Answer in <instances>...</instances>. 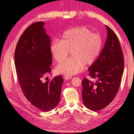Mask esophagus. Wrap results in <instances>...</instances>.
Returning a JSON list of instances; mask_svg holds the SVG:
<instances>
[{"mask_svg":"<svg viewBox=\"0 0 134 134\" xmlns=\"http://www.w3.org/2000/svg\"><path fill=\"white\" fill-rule=\"evenodd\" d=\"M71 78H72V76H69V75H66L64 76V79H66V80H68V79H70Z\"/></svg>","mask_w":134,"mask_h":134,"instance_id":"esophagus-1","label":"esophagus"}]
</instances>
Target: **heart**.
<instances>
[{"instance_id": "1", "label": "heart", "mask_w": 134, "mask_h": 134, "mask_svg": "<svg viewBox=\"0 0 134 134\" xmlns=\"http://www.w3.org/2000/svg\"><path fill=\"white\" fill-rule=\"evenodd\" d=\"M102 49V38L86 26L71 28L63 32L60 41L50 45L52 56L57 62L66 59L70 51L71 58L60 63L56 67L59 74L72 75L83 70V64L91 65L97 59Z\"/></svg>"}]
</instances>
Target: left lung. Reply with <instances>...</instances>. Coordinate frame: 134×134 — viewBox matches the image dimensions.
Wrapping results in <instances>:
<instances>
[{
	"instance_id": "1",
	"label": "left lung",
	"mask_w": 134,
	"mask_h": 134,
	"mask_svg": "<svg viewBox=\"0 0 134 134\" xmlns=\"http://www.w3.org/2000/svg\"><path fill=\"white\" fill-rule=\"evenodd\" d=\"M107 38L97 59L90 65L89 75L95 82L84 78L82 82L83 104L98 111L112 102L119 90L124 71V57L115 33L106 26Z\"/></svg>"
}]
</instances>
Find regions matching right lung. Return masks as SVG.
Here are the masks:
<instances>
[{"instance_id":"1","label":"right lung","mask_w":134,"mask_h":134,"mask_svg":"<svg viewBox=\"0 0 134 134\" xmlns=\"http://www.w3.org/2000/svg\"><path fill=\"white\" fill-rule=\"evenodd\" d=\"M44 25L37 22L24 31L16 44L14 62L24 96L34 106L47 112L59 104L63 78L59 75L46 81L42 79L50 73L52 63L51 39Z\"/></svg>"}]
</instances>
